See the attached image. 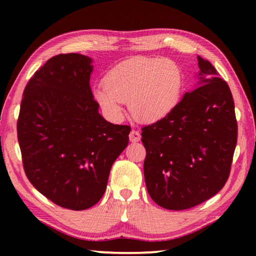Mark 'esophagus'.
Wrapping results in <instances>:
<instances>
[{"mask_svg":"<svg viewBox=\"0 0 256 256\" xmlns=\"http://www.w3.org/2000/svg\"><path fill=\"white\" fill-rule=\"evenodd\" d=\"M140 138H141L140 132H138V130H132L131 133H130V141L138 142V141H140Z\"/></svg>","mask_w":256,"mask_h":256,"instance_id":"obj_1","label":"esophagus"}]
</instances>
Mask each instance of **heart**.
<instances>
[{"instance_id":"obj_1","label":"heart","mask_w":256,"mask_h":256,"mask_svg":"<svg viewBox=\"0 0 256 256\" xmlns=\"http://www.w3.org/2000/svg\"><path fill=\"white\" fill-rule=\"evenodd\" d=\"M182 86V71L172 60L138 58L112 68L94 96L112 118L118 120L123 115L120 102H128L136 120L154 122L175 107Z\"/></svg>"}]
</instances>
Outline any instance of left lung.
Wrapping results in <instances>:
<instances>
[{
  "label": "left lung",
  "instance_id": "obj_1",
  "mask_svg": "<svg viewBox=\"0 0 256 256\" xmlns=\"http://www.w3.org/2000/svg\"><path fill=\"white\" fill-rule=\"evenodd\" d=\"M198 60V88L164 118L141 128L146 190L168 210L190 209L216 196L230 174L237 144L229 86L209 60Z\"/></svg>",
  "mask_w": 256,
  "mask_h": 256
}]
</instances>
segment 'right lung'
<instances>
[{"instance_id":"1","label":"right lung","mask_w":256,"mask_h":256,"mask_svg":"<svg viewBox=\"0 0 256 256\" xmlns=\"http://www.w3.org/2000/svg\"><path fill=\"white\" fill-rule=\"evenodd\" d=\"M92 72L88 56H53L26 86L16 123L30 183L55 204L76 211L100 200L131 131L99 114Z\"/></svg>"}]
</instances>
